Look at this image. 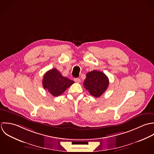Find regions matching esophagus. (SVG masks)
Segmentation results:
<instances>
[{
	"label": "esophagus",
	"mask_w": 154,
	"mask_h": 154,
	"mask_svg": "<svg viewBox=\"0 0 154 154\" xmlns=\"http://www.w3.org/2000/svg\"><path fill=\"white\" fill-rule=\"evenodd\" d=\"M74 80L75 82L76 83H80V79H79V78H74Z\"/></svg>",
	"instance_id": "obj_1"
}]
</instances>
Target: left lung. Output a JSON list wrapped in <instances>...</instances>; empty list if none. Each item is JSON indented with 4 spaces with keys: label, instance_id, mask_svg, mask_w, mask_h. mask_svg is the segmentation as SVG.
<instances>
[{
    "label": "left lung",
    "instance_id": "1",
    "mask_svg": "<svg viewBox=\"0 0 154 154\" xmlns=\"http://www.w3.org/2000/svg\"><path fill=\"white\" fill-rule=\"evenodd\" d=\"M83 86L91 95L99 97L106 91L109 79L103 72L93 70L86 74Z\"/></svg>",
    "mask_w": 154,
    "mask_h": 154
}]
</instances>
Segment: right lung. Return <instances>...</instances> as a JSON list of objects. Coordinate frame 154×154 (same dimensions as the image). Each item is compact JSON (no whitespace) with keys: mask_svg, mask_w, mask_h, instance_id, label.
I'll return each instance as SVG.
<instances>
[{"mask_svg":"<svg viewBox=\"0 0 154 154\" xmlns=\"http://www.w3.org/2000/svg\"><path fill=\"white\" fill-rule=\"evenodd\" d=\"M74 82L62 75L56 68L48 71L43 76V88L54 96H58L64 92Z\"/></svg>","mask_w":154,"mask_h":154,"instance_id":"right-lung-1","label":"right lung"}]
</instances>
